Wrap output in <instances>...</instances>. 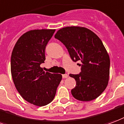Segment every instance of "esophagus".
Returning a JSON list of instances; mask_svg holds the SVG:
<instances>
[{
	"mask_svg": "<svg viewBox=\"0 0 124 124\" xmlns=\"http://www.w3.org/2000/svg\"><path fill=\"white\" fill-rule=\"evenodd\" d=\"M68 77V74H63V75H62V78H67Z\"/></svg>",
	"mask_w": 124,
	"mask_h": 124,
	"instance_id": "34e87169",
	"label": "esophagus"
}]
</instances>
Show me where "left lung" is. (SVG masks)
<instances>
[{
	"label": "left lung",
	"instance_id": "left-lung-1",
	"mask_svg": "<svg viewBox=\"0 0 124 124\" xmlns=\"http://www.w3.org/2000/svg\"><path fill=\"white\" fill-rule=\"evenodd\" d=\"M54 37L64 45L73 61L82 62L80 74H70L76 81L71 95L81 101L97 99L107 87L110 75V58L101 40L90 29L79 26L63 27Z\"/></svg>",
	"mask_w": 124,
	"mask_h": 124
}]
</instances>
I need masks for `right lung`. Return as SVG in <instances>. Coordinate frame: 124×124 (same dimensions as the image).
I'll use <instances>...</instances> for the list:
<instances>
[{
	"instance_id": "obj_1",
	"label": "right lung",
	"mask_w": 124,
	"mask_h": 124,
	"mask_svg": "<svg viewBox=\"0 0 124 124\" xmlns=\"http://www.w3.org/2000/svg\"><path fill=\"white\" fill-rule=\"evenodd\" d=\"M55 29H34L18 39L11 56V74L16 89L26 101L43 106L53 101L62 80L59 74L43 71L45 50Z\"/></svg>"
}]
</instances>
